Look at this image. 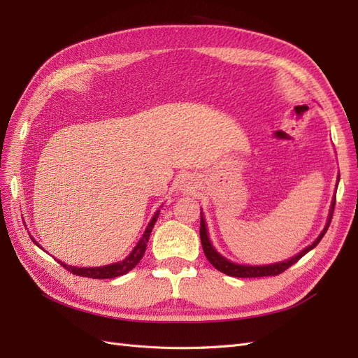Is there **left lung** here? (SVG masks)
<instances>
[{
	"mask_svg": "<svg viewBox=\"0 0 358 358\" xmlns=\"http://www.w3.org/2000/svg\"><path fill=\"white\" fill-rule=\"evenodd\" d=\"M338 182H339V178H338ZM334 204H336V197L333 199L331 201V206H330V213H329V220H327V224L326 227H324V230L321 231V234L317 237V241L313 242L312 245H309L308 248L303 249V251L297 255H294L292 258L287 259V262H280V263H275V264H267V266H243V264H236L233 262H230V259L224 258L220 252L215 251V248L212 246L210 241H209V236H208V229H206V221L203 218V213H201V221H200V239H201V246H203V251H204V255L206 258L209 259V263L215 267L218 268L220 272L229 275V276H234V278H262V276H276L279 273L285 272V270L288 267H291L292 264H296L299 259L308 254L310 249L315 248L320 241L324 237V234H326V231L329 230L330 227V222H331V218H333V210H334Z\"/></svg>",
	"mask_w": 358,
	"mask_h": 358,
	"instance_id": "obj_1",
	"label": "left lung"
}]
</instances>
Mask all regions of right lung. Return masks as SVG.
<instances>
[{"mask_svg": "<svg viewBox=\"0 0 358 358\" xmlns=\"http://www.w3.org/2000/svg\"><path fill=\"white\" fill-rule=\"evenodd\" d=\"M158 215H159V210L155 212V215L152 216V220H150V222L148 224L146 230L142 236V239L138 241V243L134 246V249L131 251V254H129L125 259H122V262L119 263H113V264H109V266H101V267H74V266H69L64 262H59L58 263L64 267L67 268L70 273L73 275H78V276H85V278H92V279H110V278H117V276H122L125 273H128L129 270H133L137 263L142 259L145 251H146V245H148V241H149V236L150 233H152V229L154 225L158 220ZM34 241V239H32ZM34 243L37 246H40L36 241Z\"/></svg>", "mask_w": 358, "mask_h": 358, "instance_id": "obj_1", "label": "right lung"}]
</instances>
